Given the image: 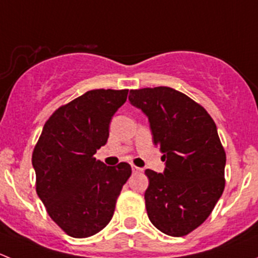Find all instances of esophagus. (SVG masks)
<instances>
[{"label": "esophagus", "mask_w": 258, "mask_h": 258, "mask_svg": "<svg viewBox=\"0 0 258 258\" xmlns=\"http://www.w3.org/2000/svg\"><path fill=\"white\" fill-rule=\"evenodd\" d=\"M131 167H132V172H134V173H139V172H142V168L137 167V166L132 165Z\"/></svg>", "instance_id": "1"}]
</instances>
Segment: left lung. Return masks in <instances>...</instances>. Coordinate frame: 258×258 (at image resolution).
I'll use <instances>...</instances> for the list:
<instances>
[{"label": "left lung", "instance_id": "8db88e82", "mask_svg": "<svg viewBox=\"0 0 258 258\" xmlns=\"http://www.w3.org/2000/svg\"><path fill=\"white\" fill-rule=\"evenodd\" d=\"M131 105L148 117L163 173L146 170L145 201L152 225L173 237L188 235L215 209L225 188L226 153L207 111L171 87L130 91Z\"/></svg>", "mask_w": 258, "mask_h": 258}]
</instances>
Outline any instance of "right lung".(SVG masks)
<instances>
[{"instance_id":"1","label":"right lung","mask_w":258,"mask_h":258,"mask_svg":"<svg viewBox=\"0 0 258 258\" xmlns=\"http://www.w3.org/2000/svg\"><path fill=\"white\" fill-rule=\"evenodd\" d=\"M128 90H92L57 108L33 148L36 192L49 217L75 238L96 235L112 218L131 166H106L93 155L106 145L112 116Z\"/></svg>"}]
</instances>
